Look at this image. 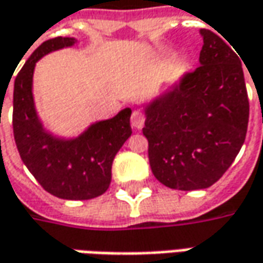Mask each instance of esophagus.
Segmentation results:
<instances>
[{
  "label": "esophagus",
  "instance_id": "esophagus-1",
  "mask_svg": "<svg viewBox=\"0 0 263 263\" xmlns=\"http://www.w3.org/2000/svg\"><path fill=\"white\" fill-rule=\"evenodd\" d=\"M144 115L138 112V110H134L132 112V116H131V123L132 126L135 128V129H141L142 126H144Z\"/></svg>",
  "mask_w": 263,
  "mask_h": 263
}]
</instances>
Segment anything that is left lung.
Here are the masks:
<instances>
[{
    "label": "left lung",
    "mask_w": 263,
    "mask_h": 263,
    "mask_svg": "<svg viewBox=\"0 0 263 263\" xmlns=\"http://www.w3.org/2000/svg\"><path fill=\"white\" fill-rule=\"evenodd\" d=\"M199 34V67L141 104L153 175L177 191L214 185L239 154L249 121L240 58L211 30Z\"/></svg>",
    "instance_id": "left-lung-1"
}]
</instances>
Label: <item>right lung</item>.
Instances as JSON below:
<instances>
[{
	"instance_id": "right-lung-1",
	"label": "right lung",
	"mask_w": 263,
	"mask_h": 263,
	"mask_svg": "<svg viewBox=\"0 0 263 263\" xmlns=\"http://www.w3.org/2000/svg\"><path fill=\"white\" fill-rule=\"evenodd\" d=\"M76 43V37L59 36L43 42L26 61L14 81L13 131L20 157L43 189L62 199L83 201L107 191L115 156L132 134V110L125 107L69 138L46 129L33 95L36 64L50 52Z\"/></svg>"
}]
</instances>
